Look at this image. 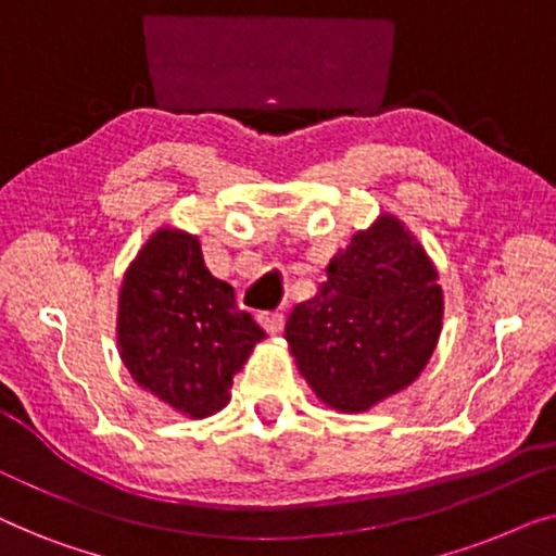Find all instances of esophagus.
I'll list each match as a JSON object with an SVG mask.
<instances>
[{"label": "esophagus", "mask_w": 556, "mask_h": 556, "mask_svg": "<svg viewBox=\"0 0 556 556\" xmlns=\"http://www.w3.org/2000/svg\"><path fill=\"white\" fill-rule=\"evenodd\" d=\"M257 321L268 333H278L283 329V314H278V311H265V314L257 316Z\"/></svg>", "instance_id": "1"}]
</instances>
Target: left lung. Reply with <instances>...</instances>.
I'll list each match as a JSON object with an SVG mask.
<instances>
[{
	"label": "left lung",
	"mask_w": 556,
	"mask_h": 556,
	"mask_svg": "<svg viewBox=\"0 0 556 556\" xmlns=\"http://www.w3.org/2000/svg\"><path fill=\"white\" fill-rule=\"evenodd\" d=\"M443 329L438 270L394 215H379L331 257L314 299L286 321V341L316 397L362 413L405 390Z\"/></svg>",
	"instance_id": "1"
}]
</instances>
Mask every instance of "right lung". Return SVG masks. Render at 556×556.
I'll return each instance as SVG.
<instances>
[{
  "mask_svg": "<svg viewBox=\"0 0 556 556\" xmlns=\"http://www.w3.org/2000/svg\"><path fill=\"white\" fill-rule=\"evenodd\" d=\"M116 339L136 384L200 420L230 402L232 377L265 331L207 270L197 235L162 227L121 283Z\"/></svg>",
  "mask_w": 556,
  "mask_h": 556,
  "instance_id": "add662e5",
  "label": "right lung"
}]
</instances>
